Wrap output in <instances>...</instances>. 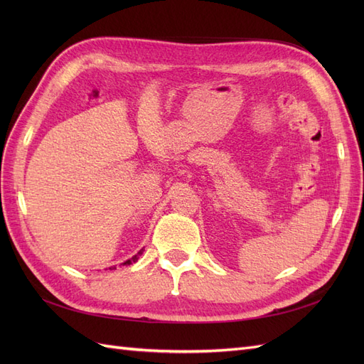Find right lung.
<instances>
[{"label":"right lung","instance_id":"1","mask_svg":"<svg viewBox=\"0 0 364 364\" xmlns=\"http://www.w3.org/2000/svg\"><path fill=\"white\" fill-rule=\"evenodd\" d=\"M141 253H142V250H139V252H138V255H135V257H132L130 259L124 261V262H123V266H129V264H132V262H135V261H138V258H139V255H141ZM109 269H111V267H109ZM114 269H115V267H114Z\"/></svg>","mask_w":364,"mask_h":364}]
</instances>
